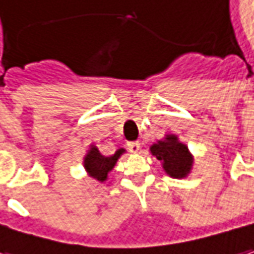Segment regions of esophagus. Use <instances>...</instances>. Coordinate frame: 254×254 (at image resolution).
Here are the masks:
<instances>
[{"label": "esophagus", "instance_id": "esophagus-1", "mask_svg": "<svg viewBox=\"0 0 254 254\" xmlns=\"http://www.w3.org/2000/svg\"><path fill=\"white\" fill-rule=\"evenodd\" d=\"M127 149H129V151H132V153H137V151L140 150V143H139V141L127 143Z\"/></svg>", "mask_w": 254, "mask_h": 254}]
</instances>
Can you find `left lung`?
<instances>
[{"instance_id": "left-lung-1", "label": "left lung", "mask_w": 254, "mask_h": 254, "mask_svg": "<svg viewBox=\"0 0 254 254\" xmlns=\"http://www.w3.org/2000/svg\"><path fill=\"white\" fill-rule=\"evenodd\" d=\"M153 156L163 163L165 172L174 178H185L192 168L193 158L185 144L179 143L177 136H167V140L158 141L151 147Z\"/></svg>"}]
</instances>
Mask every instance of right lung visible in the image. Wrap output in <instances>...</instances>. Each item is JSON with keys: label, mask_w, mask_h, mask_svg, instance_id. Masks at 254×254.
<instances>
[{"label": "right lung", "mask_w": 254, "mask_h": 254, "mask_svg": "<svg viewBox=\"0 0 254 254\" xmlns=\"http://www.w3.org/2000/svg\"><path fill=\"white\" fill-rule=\"evenodd\" d=\"M125 150L120 149L117 150L111 156H103L97 147L91 146V149L89 150L87 156L84 157V168L90 174V177L96 178L98 181H105L107 174L113 170L114 165L117 163V160L120 158V156L124 153Z\"/></svg>", "instance_id": "add662e5"}]
</instances>
